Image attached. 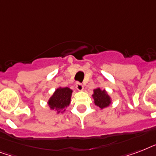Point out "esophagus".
<instances>
[{
    "label": "esophagus",
    "mask_w": 156,
    "mask_h": 156,
    "mask_svg": "<svg viewBox=\"0 0 156 156\" xmlns=\"http://www.w3.org/2000/svg\"><path fill=\"white\" fill-rule=\"evenodd\" d=\"M75 86H76V88H77V90H83V86L81 83H78V82H77L75 84Z\"/></svg>",
    "instance_id": "esophagus-1"
}]
</instances>
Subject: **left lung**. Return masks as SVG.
I'll return each instance as SVG.
<instances>
[{"label": "left lung", "mask_w": 156, "mask_h": 156, "mask_svg": "<svg viewBox=\"0 0 156 156\" xmlns=\"http://www.w3.org/2000/svg\"><path fill=\"white\" fill-rule=\"evenodd\" d=\"M92 96L95 100V104L100 107L101 109L106 108L111 104L110 98L106 93V91L104 90H100V88H96L94 90V94Z\"/></svg>", "instance_id": "obj_1"}]
</instances>
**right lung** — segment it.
<instances>
[{
    "mask_svg": "<svg viewBox=\"0 0 156 156\" xmlns=\"http://www.w3.org/2000/svg\"><path fill=\"white\" fill-rule=\"evenodd\" d=\"M72 90L68 87L56 89L52 97L50 98L48 104L52 109H56L57 112H61L70 103ZM65 111V110H64Z\"/></svg>",
    "mask_w": 156,
    "mask_h": 156,
    "instance_id": "1",
    "label": "right lung"
}]
</instances>
